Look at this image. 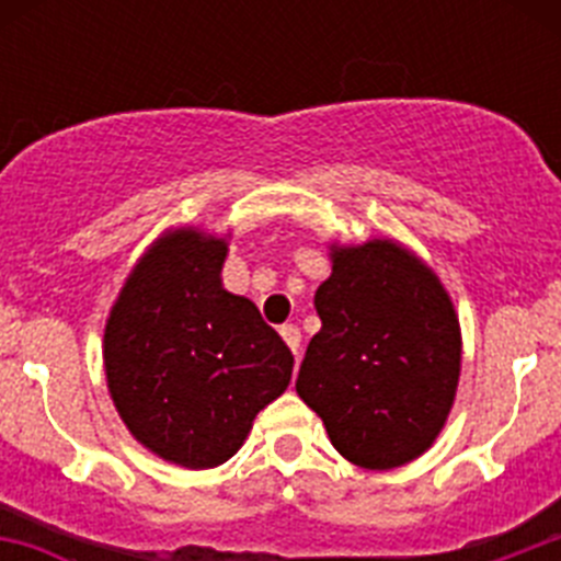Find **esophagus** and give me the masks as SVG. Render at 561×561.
I'll list each match as a JSON object with an SVG mask.
<instances>
[{"instance_id":"esophagus-1","label":"esophagus","mask_w":561,"mask_h":561,"mask_svg":"<svg viewBox=\"0 0 561 561\" xmlns=\"http://www.w3.org/2000/svg\"><path fill=\"white\" fill-rule=\"evenodd\" d=\"M280 336H284V342L291 348V354L300 356V329L297 325H280Z\"/></svg>"}]
</instances>
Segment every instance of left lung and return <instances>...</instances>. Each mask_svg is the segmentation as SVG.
Returning <instances> with one entry per match:
<instances>
[{"label": "left lung", "mask_w": 561, "mask_h": 561, "mask_svg": "<svg viewBox=\"0 0 561 561\" xmlns=\"http://www.w3.org/2000/svg\"><path fill=\"white\" fill-rule=\"evenodd\" d=\"M297 396L342 458L396 469L435 444L460 379V323L433 266L393 238L331 244Z\"/></svg>", "instance_id": "left-lung-1"}]
</instances>
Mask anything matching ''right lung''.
<instances>
[{
    "instance_id": "obj_1",
    "label": "right lung",
    "mask_w": 561,
    "mask_h": 561,
    "mask_svg": "<svg viewBox=\"0 0 561 561\" xmlns=\"http://www.w3.org/2000/svg\"><path fill=\"white\" fill-rule=\"evenodd\" d=\"M227 236L171 227L140 255L103 331L106 388L137 444L213 469L289 388L295 356L250 297L221 284Z\"/></svg>"
}]
</instances>
